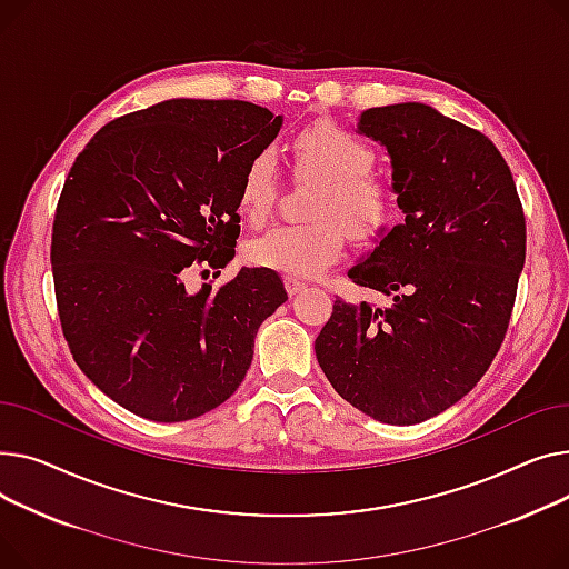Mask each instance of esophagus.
Returning <instances> with one entry per match:
<instances>
[{
  "mask_svg": "<svg viewBox=\"0 0 569 569\" xmlns=\"http://www.w3.org/2000/svg\"><path fill=\"white\" fill-rule=\"evenodd\" d=\"M284 287H287L289 296H293V293H298V291H303L308 284H306L303 280H296V278H284Z\"/></svg>",
  "mask_w": 569,
  "mask_h": 569,
  "instance_id": "esophagus-1",
  "label": "esophagus"
}]
</instances>
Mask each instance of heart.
<instances>
[{
	"instance_id": "1",
	"label": "heart",
	"mask_w": 569,
	"mask_h": 569,
	"mask_svg": "<svg viewBox=\"0 0 569 569\" xmlns=\"http://www.w3.org/2000/svg\"><path fill=\"white\" fill-rule=\"evenodd\" d=\"M298 174L321 179L308 222L278 224L250 241L248 259L289 276H315L336 261L347 229L358 241H377L399 216L395 186L375 174L372 147L336 123H315L291 142ZM280 192V172L271 151H259L239 186V209L259 224L271 216Z\"/></svg>"
}]
</instances>
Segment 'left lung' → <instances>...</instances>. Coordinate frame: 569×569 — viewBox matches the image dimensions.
I'll list each match as a JSON object with an SVG mask.
<instances>
[{
	"label": "left lung",
	"mask_w": 569,
	"mask_h": 569,
	"mask_svg": "<svg viewBox=\"0 0 569 569\" xmlns=\"http://www.w3.org/2000/svg\"><path fill=\"white\" fill-rule=\"evenodd\" d=\"M405 224L349 269L388 308L336 298L315 342L338 395L388 425L439 416L489 370L526 261V218L510 167L480 130L422 103L365 110Z\"/></svg>",
	"instance_id": "left-lung-1"
}]
</instances>
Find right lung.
<instances>
[{"label": "right lung", "mask_w": 569, "mask_h": 569, "mask_svg": "<svg viewBox=\"0 0 569 569\" xmlns=\"http://www.w3.org/2000/svg\"><path fill=\"white\" fill-rule=\"evenodd\" d=\"M280 126L246 100H164L100 128L66 177L50 246L61 330L130 413L192 420L246 379L261 321L287 300L280 276L241 269L197 293L183 276L233 259L241 177Z\"/></svg>", "instance_id": "1"}]
</instances>
